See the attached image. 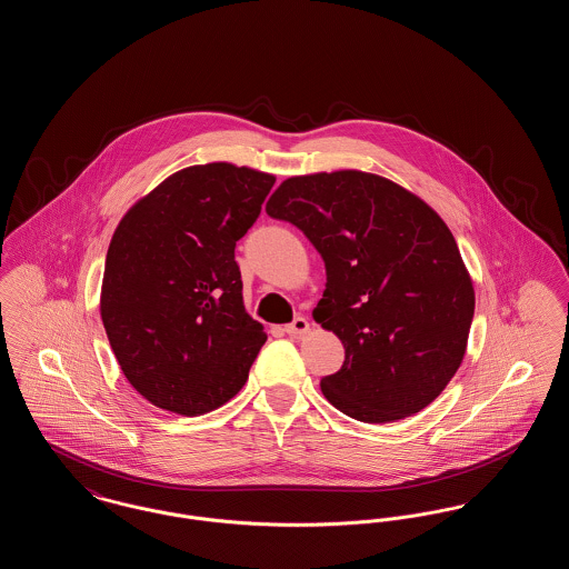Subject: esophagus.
Masks as SVG:
<instances>
[{"instance_id": "obj_1", "label": "esophagus", "mask_w": 569, "mask_h": 569, "mask_svg": "<svg viewBox=\"0 0 569 569\" xmlns=\"http://www.w3.org/2000/svg\"><path fill=\"white\" fill-rule=\"evenodd\" d=\"M286 332L292 335V337H300V335H307L309 332V320L307 318H295L290 325L286 326Z\"/></svg>"}]
</instances>
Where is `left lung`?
I'll list each match as a JSON object with an SVG mask.
<instances>
[{
	"mask_svg": "<svg viewBox=\"0 0 569 569\" xmlns=\"http://www.w3.org/2000/svg\"><path fill=\"white\" fill-rule=\"evenodd\" d=\"M267 213L295 223L322 256L313 320L332 330L343 367L326 399L360 422H395L433 403L459 371L476 295L459 247L433 209L360 170L286 179Z\"/></svg>",
	"mask_w": 569,
	"mask_h": 569,
	"instance_id": "8db88e82",
	"label": "left lung"
}]
</instances>
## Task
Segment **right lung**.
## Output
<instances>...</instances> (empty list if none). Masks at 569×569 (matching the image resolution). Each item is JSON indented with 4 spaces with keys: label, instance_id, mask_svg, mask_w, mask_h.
<instances>
[{
    "label": "right lung",
    "instance_id": "right-lung-1",
    "mask_svg": "<svg viewBox=\"0 0 569 569\" xmlns=\"http://www.w3.org/2000/svg\"><path fill=\"white\" fill-rule=\"evenodd\" d=\"M272 183L247 166H190L119 221L100 313L123 376L149 403L200 416L243 388L267 332L244 311L234 247Z\"/></svg>",
    "mask_w": 569,
    "mask_h": 569
}]
</instances>
